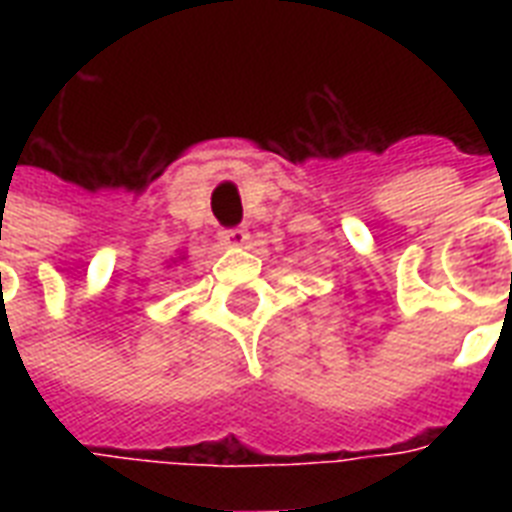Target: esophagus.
<instances>
[{"instance_id":"1","label":"esophagus","mask_w":512,"mask_h":512,"mask_svg":"<svg viewBox=\"0 0 512 512\" xmlns=\"http://www.w3.org/2000/svg\"><path fill=\"white\" fill-rule=\"evenodd\" d=\"M247 239V228H225V231H220V241H223L225 247H244Z\"/></svg>"}]
</instances>
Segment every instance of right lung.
<instances>
[{
	"label": "right lung",
	"mask_w": 512,
	"mask_h": 512,
	"mask_svg": "<svg viewBox=\"0 0 512 512\" xmlns=\"http://www.w3.org/2000/svg\"><path fill=\"white\" fill-rule=\"evenodd\" d=\"M180 260H183V257H180Z\"/></svg>",
	"instance_id": "right-lung-1"
}]
</instances>
